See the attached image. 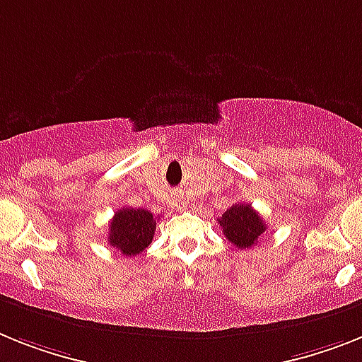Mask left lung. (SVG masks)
Segmentation results:
<instances>
[{
	"instance_id": "1",
	"label": "left lung",
	"mask_w": 362,
	"mask_h": 362,
	"mask_svg": "<svg viewBox=\"0 0 362 362\" xmlns=\"http://www.w3.org/2000/svg\"><path fill=\"white\" fill-rule=\"evenodd\" d=\"M223 233L235 248H250L267 230V224L250 204H233L218 218Z\"/></svg>"
}]
</instances>
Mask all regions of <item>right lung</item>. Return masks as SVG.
I'll return each mask as SVG.
<instances>
[{"mask_svg":"<svg viewBox=\"0 0 362 362\" xmlns=\"http://www.w3.org/2000/svg\"><path fill=\"white\" fill-rule=\"evenodd\" d=\"M156 218L148 209L121 208L108 226V243L124 256H138L153 243Z\"/></svg>","mask_w":362,"mask_h":362,"instance_id":"obj_1","label":"right lung"}]
</instances>
